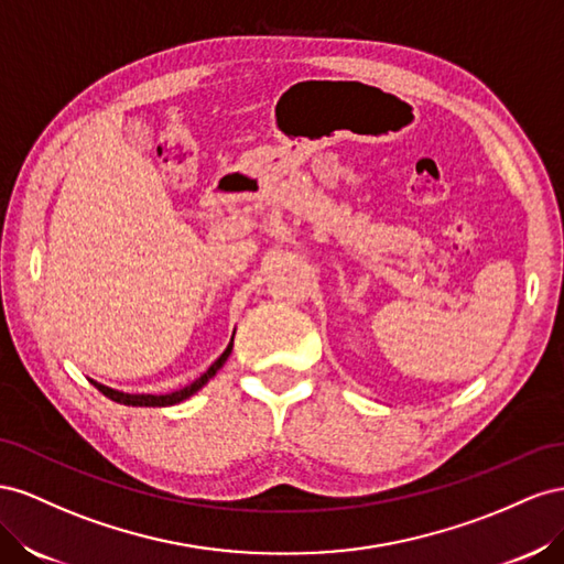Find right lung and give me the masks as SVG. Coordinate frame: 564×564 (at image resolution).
Here are the masks:
<instances>
[{
  "label": "right lung",
  "mask_w": 564,
  "mask_h": 564,
  "mask_svg": "<svg viewBox=\"0 0 564 564\" xmlns=\"http://www.w3.org/2000/svg\"><path fill=\"white\" fill-rule=\"evenodd\" d=\"M231 349H234V340L229 343V347L221 351V357L207 368V371L198 378V380H193L191 384H186L184 390H176V392H170V394H127V392H118V390H112V388H106V384H101V382H94V388L99 390L101 394H106L108 399H112V401H118V404H124V406H172V404H180V401H184V399H188L191 394H196L203 384L210 380L219 368L224 366V361L229 359V354H231Z\"/></svg>",
  "instance_id": "add662e5"
}]
</instances>
